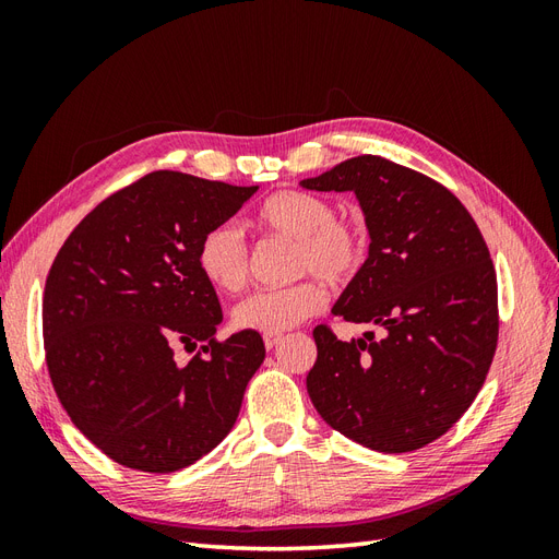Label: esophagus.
<instances>
[{
	"label": "esophagus",
	"mask_w": 559,
	"mask_h": 559,
	"mask_svg": "<svg viewBox=\"0 0 559 559\" xmlns=\"http://www.w3.org/2000/svg\"><path fill=\"white\" fill-rule=\"evenodd\" d=\"M282 341V333H275V335H263V343L267 349H273L277 343Z\"/></svg>",
	"instance_id": "1"
}]
</instances>
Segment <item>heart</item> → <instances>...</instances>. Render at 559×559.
<instances>
[{
	"instance_id": "1",
	"label": "heart",
	"mask_w": 559,
	"mask_h": 559,
	"mask_svg": "<svg viewBox=\"0 0 559 559\" xmlns=\"http://www.w3.org/2000/svg\"><path fill=\"white\" fill-rule=\"evenodd\" d=\"M257 224L294 240V275H314L333 286L352 282L368 257V235L357 222L337 218L326 198L302 191L270 195L257 212ZM198 265L218 292H240L249 275V251L240 228L224 222L202 235ZM326 294L314 280L282 289L249 294L233 310L235 326L265 335L284 333L324 310Z\"/></svg>"
}]
</instances>
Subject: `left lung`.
<instances>
[{
    "instance_id": "left-lung-1",
    "label": "left lung",
    "mask_w": 559,
    "mask_h": 559,
    "mask_svg": "<svg viewBox=\"0 0 559 559\" xmlns=\"http://www.w3.org/2000/svg\"><path fill=\"white\" fill-rule=\"evenodd\" d=\"M300 186L357 195L368 259L331 312L384 329L380 341L368 331L349 343L326 324L312 331L314 408L364 448H425L468 411L497 352V273L483 235L443 183L380 156Z\"/></svg>"
}]
</instances>
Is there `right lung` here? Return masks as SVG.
<instances>
[{
    "mask_svg": "<svg viewBox=\"0 0 559 559\" xmlns=\"http://www.w3.org/2000/svg\"><path fill=\"white\" fill-rule=\"evenodd\" d=\"M257 189L151 173L99 202L60 247L41 308L48 376L109 460L173 473L238 419L265 345L257 331L216 341L224 314L198 247ZM179 344L197 352L186 367L174 361Z\"/></svg>",
    "mask_w": 559,
    "mask_h": 559,
    "instance_id": "obj_1",
    "label": "right lung"
}]
</instances>
